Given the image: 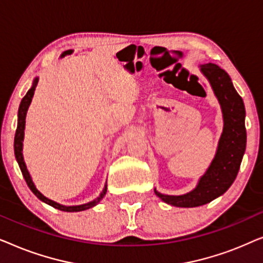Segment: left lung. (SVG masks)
Instances as JSON below:
<instances>
[{"mask_svg":"<svg viewBox=\"0 0 263 263\" xmlns=\"http://www.w3.org/2000/svg\"><path fill=\"white\" fill-rule=\"evenodd\" d=\"M221 106L224 128L219 139L217 153L210 167L199 179L192 192L183 195H164L157 189L154 193L164 202L176 207H197L222 195L237 177L243 154L246 152V109L243 99L233 87L231 78L217 64L200 66Z\"/></svg>","mask_w":263,"mask_h":263,"instance_id":"left-lung-1","label":"left lung"}]
</instances>
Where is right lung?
<instances>
[{
    "label": "right lung",
    "mask_w": 263,
    "mask_h": 263,
    "mask_svg": "<svg viewBox=\"0 0 263 263\" xmlns=\"http://www.w3.org/2000/svg\"><path fill=\"white\" fill-rule=\"evenodd\" d=\"M37 84H38V78H35L33 80V85H32V87L28 89L26 96H25L23 100H21L20 106H19V111H17V127H16V132H15V138H14V153H15L16 161H17V164H19V167H20L21 172H23L25 181H26L28 188L32 190V193H33L39 200L43 201V202L50 204V206L56 208V210H60V211H63V212H81V211L88 210V208L95 207L96 204H98L99 201L102 200L104 196H105L106 189H107L106 184H105V186H104L103 192L100 193V195L97 197V199L91 201V202H87V203H84V204H79V206H63V204L57 203V202H55V201L50 200V199H48V197H45L44 195H43V194L39 192L37 188H35L34 183H33V181H32V178L30 176V172L27 171L26 164H25L24 156H23L25 120H26V114H27L28 106H30V104L32 102V98H33V95H34L35 87H37Z\"/></svg>",
    "instance_id": "obj_1"
}]
</instances>
